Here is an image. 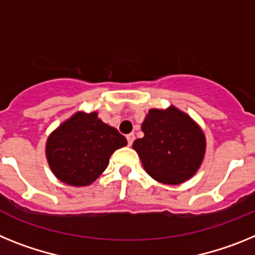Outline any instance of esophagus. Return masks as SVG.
<instances>
[{
	"instance_id": "obj_1",
	"label": "esophagus",
	"mask_w": 255,
	"mask_h": 255,
	"mask_svg": "<svg viewBox=\"0 0 255 255\" xmlns=\"http://www.w3.org/2000/svg\"><path fill=\"white\" fill-rule=\"evenodd\" d=\"M127 141H128V145H132V143H133V141H134V134L133 133H129V134H127Z\"/></svg>"
}]
</instances>
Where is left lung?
<instances>
[{
	"label": "left lung",
	"mask_w": 255,
	"mask_h": 255,
	"mask_svg": "<svg viewBox=\"0 0 255 255\" xmlns=\"http://www.w3.org/2000/svg\"><path fill=\"white\" fill-rule=\"evenodd\" d=\"M142 138L133 142L149 176L165 185L191 178L205 154V136L189 115L176 106L151 109L142 123Z\"/></svg>",
	"instance_id": "8db88e82"
}]
</instances>
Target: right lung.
Here are the masks:
<instances>
[{
    "mask_svg": "<svg viewBox=\"0 0 255 255\" xmlns=\"http://www.w3.org/2000/svg\"><path fill=\"white\" fill-rule=\"evenodd\" d=\"M126 145V137L97 118L96 112H78L48 136L46 156L61 182L81 187L96 181L113 152Z\"/></svg>",
    "mask_w": 255,
    "mask_h": 255,
    "instance_id": "1",
    "label": "right lung"
}]
</instances>
